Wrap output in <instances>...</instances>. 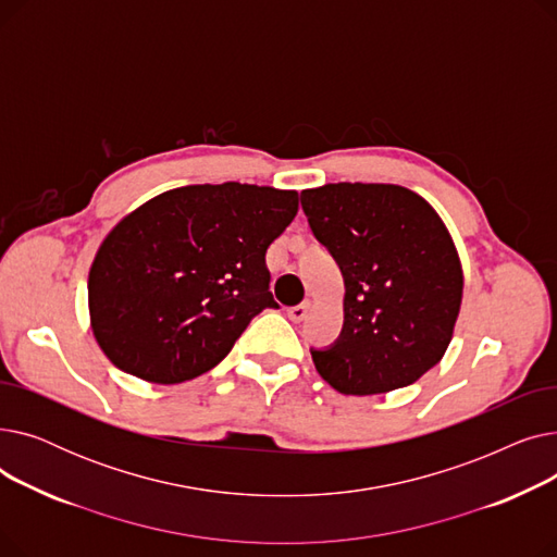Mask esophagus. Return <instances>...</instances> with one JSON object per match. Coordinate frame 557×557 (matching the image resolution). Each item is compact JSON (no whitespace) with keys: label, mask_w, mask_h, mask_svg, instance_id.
<instances>
[{"label":"esophagus","mask_w":557,"mask_h":557,"mask_svg":"<svg viewBox=\"0 0 557 557\" xmlns=\"http://www.w3.org/2000/svg\"><path fill=\"white\" fill-rule=\"evenodd\" d=\"M309 309H311V302H309V300H305L302 305H296V307H290V309H288V318L294 320V323H300V320H305V318H307Z\"/></svg>","instance_id":"obj_1"}]
</instances>
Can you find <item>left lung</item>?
I'll list each match as a JSON object with an SVG mask.
<instances>
[{"mask_svg": "<svg viewBox=\"0 0 557 557\" xmlns=\"http://www.w3.org/2000/svg\"><path fill=\"white\" fill-rule=\"evenodd\" d=\"M300 200L345 282L343 332L332 347L311 349L318 374L359 397L416 384L445 357L462 302L447 225L399 185L330 183Z\"/></svg>", "mask_w": 557, "mask_h": 557, "instance_id": "left-lung-1", "label": "left lung"}]
</instances>
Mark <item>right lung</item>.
<instances>
[{
    "mask_svg": "<svg viewBox=\"0 0 557 557\" xmlns=\"http://www.w3.org/2000/svg\"><path fill=\"white\" fill-rule=\"evenodd\" d=\"M298 191L242 183L169 189L126 214L87 275L103 355L149 384H181L227 357L250 320L277 309L269 246Z\"/></svg>",
    "mask_w": 557,
    "mask_h": 557,
    "instance_id": "right-lung-1",
    "label": "right lung"
}]
</instances>
